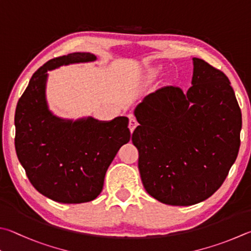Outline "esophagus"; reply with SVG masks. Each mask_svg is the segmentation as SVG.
Listing matches in <instances>:
<instances>
[{
  "label": "esophagus",
  "mask_w": 251,
  "mask_h": 251,
  "mask_svg": "<svg viewBox=\"0 0 251 251\" xmlns=\"http://www.w3.org/2000/svg\"><path fill=\"white\" fill-rule=\"evenodd\" d=\"M137 125H138V123H137V121H136V118L130 116V117H129V124H128L130 133H133V131H134L135 128H136V126H137Z\"/></svg>",
  "instance_id": "1"
}]
</instances>
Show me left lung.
<instances>
[{"mask_svg":"<svg viewBox=\"0 0 251 251\" xmlns=\"http://www.w3.org/2000/svg\"><path fill=\"white\" fill-rule=\"evenodd\" d=\"M192 86H165L134 114L131 140L144 188L159 202L189 206L220 189L240 146L241 112L228 78L192 58Z\"/></svg>","mask_w":251,"mask_h":251,"instance_id":"left-lung-1","label":"left lung"}]
</instances>
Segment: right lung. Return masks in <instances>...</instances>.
Returning <instances> with one entry per match:
<instances>
[{"label":"right lung","instance_id":"add662e5","mask_svg":"<svg viewBox=\"0 0 251 251\" xmlns=\"http://www.w3.org/2000/svg\"><path fill=\"white\" fill-rule=\"evenodd\" d=\"M91 52L51 59L35 72L15 111V149L30 183L59 203L93 201L102 192L108 167L130 139L128 118L99 121L92 116L61 118L49 110L48 71L74 63L93 62Z\"/></svg>","mask_w":251,"mask_h":251}]
</instances>
